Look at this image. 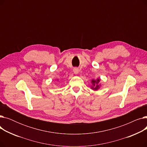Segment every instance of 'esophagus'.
Listing matches in <instances>:
<instances>
[{
    "label": "esophagus",
    "instance_id": "obj_1",
    "mask_svg": "<svg viewBox=\"0 0 147 147\" xmlns=\"http://www.w3.org/2000/svg\"><path fill=\"white\" fill-rule=\"evenodd\" d=\"M73 71H74V74H78V73H79V69H78V68H74L73 69Z\"/></svg>",
    "mask_w": 147,
    "mask_h": 147
}]
</instances>
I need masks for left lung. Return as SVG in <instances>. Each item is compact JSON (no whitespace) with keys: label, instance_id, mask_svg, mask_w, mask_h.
<instances>
[{"label":"left lung","instance_id":"left-lung-1","mask_svg":"<svg viewBox=\"0 0 147 147\" xmlns=\"http://www.w3.org/2000/svg\"><path fill=\"white\" fill-rule=\"evenodd\" d=\"M100 81H101L100 79H97L96 80L92 79L91 81L92 86L90 87V88L94 90H98L101 86V84H99Z\"/></svg>","mask_w":147,"mask_h":147}]
</instances>
